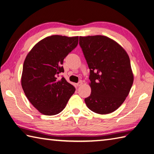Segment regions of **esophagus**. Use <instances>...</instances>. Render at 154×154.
I'll return each instance as SVG.
<instances>
[{
    "mask_svg": "<svg viewBox=\"0 0 154 154\" xmlns=\"http://www.w3.org/2000/svg\"><path fill=\"white\" fill-rule=\"evenodd\" d=\"M82 84H83L82 81H79V82H78L76 85H77V87H80L81 85H82Z\"/></svg>",
    "mask_w": 154,
    "mask_h": 154,
    "instance_id": "34e87169",
    "label": "esophagus"
}]
</instances>
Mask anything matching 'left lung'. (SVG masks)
Masks as SVG:
<instances>
[{
  "instance_id": "obj_1",
  "label": "left lung",
  "mask_w": 154,
  "mask_h": 154,
  "mask_svg": "<svg viewBox=\"0 0 154 154\" xmlns=\"http://www.w3.org/2000/svg\"><path fill=\"white\" fill-rule=\"evenodd\" d=\"M79 45L90 69L91 93L85 102L95 113L112 112L124 103L133 84L128 55L104 35L80 36Z\"/></svg>"
}]
</instances>
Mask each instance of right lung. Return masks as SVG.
Instances as JSON below:
<instances>
[{"mask_svg":"<svg viewBox=\"0 0 154 154\" xmlns=\"http://www.w3.org/2000/svg\"><path fill=\"white\" fill-rule=\"evenodd\" d=\"M79 37L54 35L35 44L26 57L21 85L29 101L45 115H55L63 110L75 87L64 77L63 60L77 47Z\"/></svg>","mask_w":154,"mask_h":154,"instance_id":"right-lung-1","label":"right lung"}]
</instances>
